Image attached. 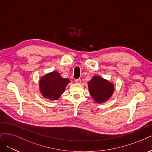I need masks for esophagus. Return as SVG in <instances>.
<instances>
[{
	"label": "esophagus",
	"mask_w": 152,
	"mask_h": 152,
	"mask_svg": "<svg viewBox=\"0 0 152 152\" xmlns=\"http://www.w3.org/2000/svg\"><path fill=\"white\" fill-rule=\"evenodd\" d=\"M75 82H76V83L80 84V83H81V80L80 79H77V80H75Z\"/></svg>",
	"instance_id": "1"
}]
</instances>
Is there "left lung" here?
I'll return each mask as SVG.
<instances>
[{"label": "left lung", "instance_id": "left-lung-1", "mask_svg": "<svg viewBox=\"0 0 152 152\" xmlns=\"http://www.w3.org/2000/svg\"><path fill=\"white\" fill-rule=\"evenodd\" d=\"M91 96L97 103H103L111 97L114 92V85L99 76H94L88 82Z\"/></svg>", "mask_w": 152, "mask_h": 152}]
</instances>
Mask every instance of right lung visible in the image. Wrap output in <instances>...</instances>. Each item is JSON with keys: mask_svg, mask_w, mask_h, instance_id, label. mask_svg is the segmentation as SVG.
Segmentation results:
<instances>
[{"mask_svg": "<svg viewBox=\"0 0 152 152\" xmlns=\"http://www.w3.org/2000/svg\"><path fill=\"white\" fill-rule=\"evenodd\" d=\"M69 82V80L63 77L58 71H54L41 77L39 90L44 98L57 100L64 92Z\"/></svg>", "mask_w": 152, "mask_h": 152, "instance_id": "add662e5", "label": "right lung"}]
</instances>
